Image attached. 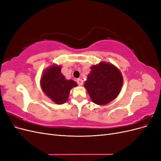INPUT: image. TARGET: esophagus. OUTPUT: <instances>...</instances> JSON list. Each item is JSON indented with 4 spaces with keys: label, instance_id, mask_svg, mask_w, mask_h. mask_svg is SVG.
<instances>
[{
    "label": "esophagus",
    "instance_id": "obj_1",
    "mask_svg": "<svg viewBox=\"0 0 161 161\" xmlns=\"http://www.w3.org/2000/svg\"><path fill=\"white\" fill-rule=\"evenodd\" d=\"M76 82H77V83L79 84V85H83V80H82V79H78L76 80Z\"/></svg>",
    "mask_w": 161,
    "mask_h": 161
}]
</instances>
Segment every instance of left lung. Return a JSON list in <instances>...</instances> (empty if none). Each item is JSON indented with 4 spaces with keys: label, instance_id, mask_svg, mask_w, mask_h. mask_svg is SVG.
Masks as SVG:
<instances>
[{
    "label": "left lung",
    "instance_id": "8db88e82",
    "mask_svg": "<svg viewBox=\"0 0 161 161\" xmlns=\"http://www.w3.org/2000/svg\"><path fill=\"white\" fill-rule=\"evenodd\" d=\"M122 85L120 70L111 63L101 61L91 66L84 86L94 103L105 105L118 96Z\"/></svg>",
    "mask_w": 161,
    "mask_h": 161
}]
</instances>
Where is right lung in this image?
Returning a JSON list of instances; mask_svg holds the SVG:
<instances>
[{
	"mask_svg": "<svg viewBox=\"0 0 161 161\" xmlns=\"http://www.w3.org/2000/svg\"><path fill=\"white\" fill-rule=\"evenodd\" d=\"M61 65L53 64L43 70L40 86L46 95L55 103L61 105L69 99L70 90L78 85L73 80H67L61 72Z\"/></svg>",
	"mask_w": 161,
	"mask_h": 161,
	"instance_id": "1",
	"label": "right lung"
}]
</instances>
